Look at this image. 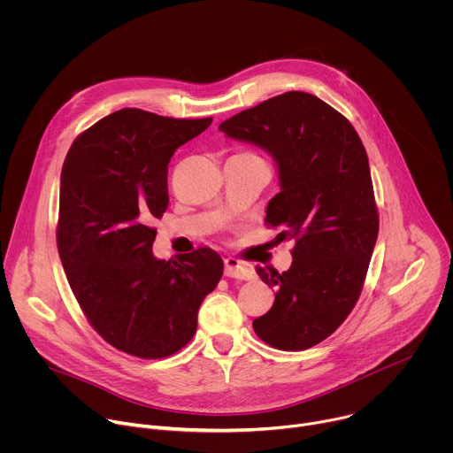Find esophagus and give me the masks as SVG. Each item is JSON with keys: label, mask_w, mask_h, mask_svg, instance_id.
<instances>
[{"label": "esophagus", "mask_w": 453, "mask_h": 453, "mask_svg": "<svg viewBox=\"0 0 453 453\" xmlns=\"http://www.w3.org/2000/svg\"><path fill=\"white\" fill-rule=\"evenodd\" d=\"M224 274L227 278H236V280H252L254 278V269L236 257H226L224 260Z\"/></svg>", "instance_id": "34e87169"}]
</instances>
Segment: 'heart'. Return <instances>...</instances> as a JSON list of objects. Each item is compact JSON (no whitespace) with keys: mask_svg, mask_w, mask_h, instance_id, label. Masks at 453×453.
<instances>
[{"mask_svg":"<svg viewBox=\"0 0 453 453\" xmlns=\"http://www.w3.org/2000/svg\"><path fill=\"white\" fill-rule=\"evenodd\" d=\"M249 156H254V154H249Z\"/></svg>","mask_w":453,"mask_h":453,"instance_id":"obj_1","label":"heart"}]
</instances>
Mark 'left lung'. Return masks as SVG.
I'll use <instances>...</instances> for the list:
<instances>
[{
    "label": "left lung",
    "instance_id": "1",
    "mask_svg": "<svg viewBox=\"0 0 453 453\" xmlns=\"http://www.w3.org/2000/svg\"><path fill=\"white\" fill-rule=\"evenodd\" d=\"M219 131L274 157L281 191L265 224L296 242L288 271L256 267L276 299L252 328L276 349H308L357 304L376 243L380 219L362 140L346 116L303 91L245 109Z\"/></svg>",
    "mask_w": 453,
    "mask_h": 453
}]
</instances>
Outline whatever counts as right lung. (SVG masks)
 <instances>
[{
  "label": "right lung",
  "instance_id": "add662e5",
  "mask_svg": "<svg viewBox=\"0 0 453 453\" xmlns=\"http://www.w3.org/2000/svg\"><path fill=\"white\" fill-rule=\"evenodd\" d=\"M213 118L175 119L116 111L84 131L60 173L57 247L89 325L112 348L165 358L197 330L204 297L219 285V252L199 247L157 260L150 227L168 208V163Z\"/></svg>",
  "mask_w": 453,
  "mask_h": 453
}]
</instances>
